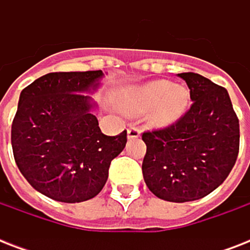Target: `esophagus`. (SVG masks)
<instances>
[{
    "mask_svg": "<svg viewBox=\"0 0 250 250\" xmlns=\"http://www.w3.org/2000/svg\"><path fill=\"white\" fill-rule=\"evenodd\" d=\"M140 128L139 127H136V125H131L128 128V131H127V135H128V139H136V137L140 136Z\"/></svg>",
    "mask_w": 250,
    "mask_h": 250,
    "instance_id": "esophagus-1",
    "label": "esophagus"
}]
</instances>
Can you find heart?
I'll return each mask as SVG.
<instances>
[{
	"mask_svg": "<svg viewBox=\"0 0 250 250\" xmlns=\"http://www.w3.org/2000/svg\"><path fill=\"white\" fill-rule=\"evenodd\" d=\"M189 104V90L168 80H154L129 92L121 105L125 113L137 115L149 111L150 125L164 127L182 117Z\"/></svg>",
	"mask_w": 250,
	"mask_h": 250,
	"instance_id": "b5f03b06",
	"label": "heart"
}]
</instances>
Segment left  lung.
<instances>
[{"label":"left lung","instance_id":"obj_1","mask_svg":"<svg viewBox=\"0 0 250 250\" xmlns=\"http://www.w3.org/2000/svg\"><path fill=\"white\" fill-rule=\"evenodd\" d=\"M192 105L165 128L145 131L143 175L149 190L171 202L194 201L225 182L240 146L239 118L229 92L194 72L179 74Z\"/></svg>","mask_w":250,"mask_h":250}]
</instances>
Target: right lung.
<instances>
[{"instance_id": "add662e5", "label": "right lung", "mask_w": 250, "mask_h": 250, "mask_svg": "<svg viewBox=\"0 0 250 250\" xmlns=\"http://www.w3.org/2000/svg\"><path fill=\"white\" fill-rule=\"evenodd\" d=\"M104 72H50L21 90L11 125L14 160L27 182L56 201L97 196L111 161L125 149L127 131L106 136L84 92Z\"/></svg>"}]
</instances>
